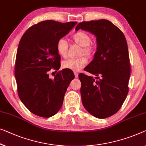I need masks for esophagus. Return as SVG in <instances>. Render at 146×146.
<instances>
[{"mask_svg":"<svg viewBox=\"0 0 146 146\" xmlns=\"http://www.w3.org/2000/svg\"><path fill=\"white\" fill-rule=\"evenodd\" d=\"M74 76H75V78H78V73L76 72H74Z\"/></svg>","mask_w":146,"mask_h":146,"instance_id":"1","label":"esophagus"}]
</instances>
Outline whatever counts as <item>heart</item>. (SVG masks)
Listing matches in <instances>:
<instances>
[{"label": "heart", "mask_w": 146, "mask_h": 146, "mask_svg": "<svg viewBox=\"0 0 146 146\" xmlns=\"http://www.w3.org/2000/svg\"><path fill=\"white\" fill-rule=\"evenodd\" d=\"M72 41L76 44L81 46L82 49L80 55H85L88 58H92L94 55L96 47L91 43L92 37L88 33L83 31H79L72 35ZM56 49L58 54L62 57H66L68 55V44L64 38L59 39L56 44ZM87 63V59L85 56L78 58H68L62 63V66L65 69H69L74 72L79 71Z\"/></svg>", "instance_id": "obj_1"}]
</instances>
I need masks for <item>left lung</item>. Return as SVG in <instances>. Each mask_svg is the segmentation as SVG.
<instances>
[{"label": "left lung", "instance_id": "obj_1", "mask_svg": "<svg viewBox=\"0 0 146 146\" xmlns=\"http://www.w3.org/2000/svg\"><path fill=\"white\" fill-rule=\"evenodd\" d=\"M80 29L96 36L94 58L84 68L92 74L78 75L84 108L95 117L108 118L117 113L128 93L130 62L125 36L119 27L107 20L82 22Z\"/></svg>", "mask_w": 146, "mask_h": 146}]
</instances>
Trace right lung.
Segmentation results:
<instances>
[{
	"mask_svg": "<svg viewBox=\"0 0 146 146\" xmlns=\"http://www.w3.org/2000/svg\"><path fill=\"white\" fill-rule=\"evenodd\" d=\"M76 24L43 21L29 27L19 43L15 62L18 94L29 111L39 117L48 118L57 113L74 78L69 69L58 71L53 80L48 72L51 69L57 72L60 67L56 42Z\"/></svg>",
	"mask_w": 146,
	"mask_h": 146,
	"instance_id": "obj_1",
	"label": "right lung"
}]
</instances>
